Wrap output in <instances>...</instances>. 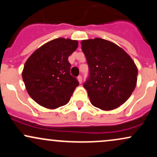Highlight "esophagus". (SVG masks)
<instances>
[{
	"mask_svg": "<svg viewBox=\"0 0 157 157\" xmlns=\"http://www.w3.org/2000/svg\"><path fill=\"white\" fill-rule=\"evenodd\" d=\"M77 80H78V82H79V83H82V76H78L77 77Z\"/></svg>",
	"mask_w": 157,
	"mask_h": 157,
	"instance_id": "obj_1",
	"label": "esophagus"
}]
</instances>
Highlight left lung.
<instances>
[{
	"instance_id": "obj_1",
	"label": "left lung",
	"mask_w": 157,
	"mask_h": 157,
	"mask_svg": "<svg viewBox=\"0 0 157 157\" xmlns=\"http://www.w3.org/2000/svg\"><path fill=\"white\" fill-rule=\"evenodd\" d=\"M89 77L84 83L95 107L111 111L130 97L137 81L138 69L132 58L117 44L99 38L81 41Z\"/></svg>"
}]
</instances>
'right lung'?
Listing matches in <instances>:
<instances>
[{
	"label": "right lung",
	"mask_w": 157,
	"mask_h": 157,
	"mask_svg": "<svg viewBox=\"0 0 157 157\" xmlns=\"http://www.w3.org/2000/svg\"><path fill=\"white\" fill-rule=\"evenodd\" d=\"M77 46V40L60 37L41 46L27 59L23 80L29 96L40 105L55 109L70 100L79 82L70 75L68 58Z\"/></svg>",
	"instance_id": "1"
}]
</instances>
